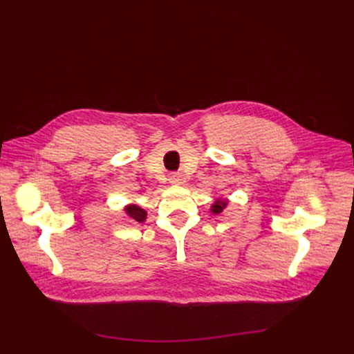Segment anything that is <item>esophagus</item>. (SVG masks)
<instances>
[{"instance_id": "34e87169", "label": "esophagus", "mask_w": 354, "mask_h": 354, "mask_svg": "<svg viewBox=\"0 0 354 354\" xmlns=\"http://www.w3.org/2000/svg\"><path fill=\"white\" fill-rule=\"evenodd\" d=\"M169 183H173V185H181V183H185L183 174H181V173H173V174L169 176Z\"/></svg>"}]
</instances>
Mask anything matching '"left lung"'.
<instances>
[{
    "instance_id": "8db88e82",
    "label": "left lung",
    "mask_w": 354,
    "mask_h": 354,
    "mask_svg": "<svg viewBox=\"0 0 354 354\" xmlns=\"http://www.w3.org/2000/svg\"><path fill=\"white\" fill-rule=\"evenodd\" d=\"M227 205V202H224V201H221V199H218V201H216V203H214L212 205V208H211V211L214 212V214H220L221 211H223V208Z\"/></svg>"
}]
</instances>
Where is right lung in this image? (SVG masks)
I'll use <instances>...</instances> for the list:
<instances>
[{"label":"right lung","instance_id":"1","mask_svg":"<svg viewBox=\"0 0 354 354\" xmlns=\"http://www.w3.org/2000/svg\"><path fill=\"white\" fill-rule=\"evenodd\" d=\"M125 211H127L128 216H130L133 220H136V221H138V223L145 221V218H146V211H145V209H142V208L136 207V205L127 207V208H125Z\"/></svg>","mask_w":354,"mask_h":354}]
</instances>
